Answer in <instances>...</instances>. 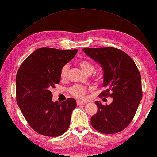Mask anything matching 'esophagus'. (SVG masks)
I'll return each instance as SVG.
<instances>
[{
	"instance_id": "obj_1",
	"label": "esophagus",
	"mask_w": 157,
	"mask_h": 157,
	"mask_svg": "<svg viewBox=\"0 0 157 157\" xmlns=\"http://www.w3.org/2000/svg\"><path fill=\"white\" fill-rule=\"evenodd\" d=\"M87 104V102L84 101H77V105H86Z\"/></svg>"
}]
</instances>
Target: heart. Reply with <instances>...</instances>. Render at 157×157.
<instances>
[{"label": "heart", "mask_w": 157, "mask_h": 157, "mask_svg": "<svg viewBox=\"0 0 157 157\" xmlns=\"http://www.w3.org/2000/svg\"><path fill=\"white\" fill-rule=\"evenodd\" d=\"M79 66L87 74H91L94 71L95 65L90 61L87 60H82L78 63ZM69 71V65L66 64L62 67L60 71V75L62 79H65L67 77ZM87 89L84 86L79 84H74L69 88V92L71 94L77 98H82L86 94Z\"/></svg>", "instance_id": "heart-1"}]
</instances>
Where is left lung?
Returning <instances> with one entry per match:
<instances>
[{
    "label": "left lung",
    "instance_id": "left-lung-1",
    "mask_svg": "<svg viewBox=\"0 0 157 157\" xmlns=\"http://www.w3.org/2000/svg\"><path fill=\"white\" fill-rule=\"evenodd\" d=\"M90 57L101 64L104 71L103 87L100 96L113 98L109 105L96 101L97 113L91 125L99 132L116 134L132 122L142 97L141 75L130 56L114 47L84 48Z\"/></svg>",
    "mask_w": 157,
    "mask_h": 157
}]
</instances>
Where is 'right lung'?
<instances>
[{"label": "right lung", "mask_w": 157, "mask_h": 157, "mask_svg": "<svg viewBox=\"0 0 157 157\" xmlns=\"http://www.w3.org/2000/svg\"><path fill=\"white\" fill-rule=\"evenodd\" d=\"M77 52V49L38 48L24 60L17 73V102L28 124L40 134L56 137L69 128L75 100L53 102L51 90L61 80L62 67Z\"/></svg>", "instance_id": "obj_1"}]
</instances>
